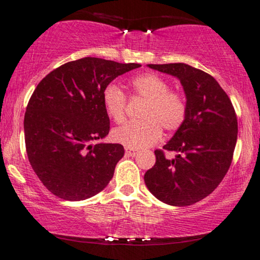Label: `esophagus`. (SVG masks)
Listing matches in <instances>:
<instances>
[{"label": "esophagus", "mask_w": 260, "mask_h": 260, "mask_svg": "<svg viewBox=\"0 0 260 260\" xmlns=\"http://www.w3.org/2000/svg\"><path fill=\"white\" fill-rule=\"evenodd\" d=\"M126 154H127V156L134 157V156H137V154H138V151L134 150V149H129V147H127V149H126Z\"/></svg>", "instance_id": "34e87169"}]
</instances>
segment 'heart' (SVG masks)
<instances>
[{"label": "heart", "instance_id": "b5f03b06", "mask_svg": "<svg viewBox=\"0 0 260 260\" xmlns=\"http://www.w3.org/2000/svg\"><path fill=\"white\" fill-rule=\"evenodd\" d=\"M133 97L146 100L141 111L143 121H133L115 128V141L129 149H144L159 140L162 127L174 132L182 126L187 115V102L181 92L169 90V84L154 73H143L131 80ZM103 107L115 122H122L127 100L116 85H108L103 91Z\"/></svg>", "mask_w": 260, "mask_h": 260}]
</instances>
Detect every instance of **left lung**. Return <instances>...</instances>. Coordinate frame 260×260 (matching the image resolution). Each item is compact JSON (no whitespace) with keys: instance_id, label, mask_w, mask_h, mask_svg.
I'll use <instances>...</instances> for the list:
<instances>
[{"instance_id":"obj_1","label":"left lung","mask_w":260,"mask_h":260,"mask_svg":"<svg viewBox=\"0 0 260 260\" xmlns=\"http://www.w3.org/2000/svg\"><path fill=\"white\" fill-rule=\"evenodd\" d=\"M147 67L179 79L187 115L163 146L176 156L168 159L163 151H154L156 163L145 173V185L168 205H192L212 193L231 167L238 139L235 110L216 79L205 72L186 63Z\"/></svg>"}]
</instances>
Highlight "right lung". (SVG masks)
I'll return each instance as SVG.
<instances>
[{"instance_id": "add662e5", "label": "right lung", "mask_w": 260, "mask_h": 260, "mask_svg": "<svg viewBox=\"0 0 260 260\" xmlns=\"http://www.w3.org/2000/svg\"><path fill=\"white\" fill-rule=\"evenodd\" d=\"M139 67L84 57L62 64L37 85L25 113L26 152L52 194L85 200L113 179L124 149L121 144L96 143L110 129L102 96L115 78Z\"/></svg>"}]
</instances>
